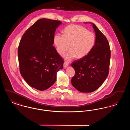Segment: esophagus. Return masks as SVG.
<instances>
[{"mask_svg":"<svg viewBox=\"0 0 130 130\" xmlns=\"http://www.w3.org/2000/svg\"><path fill=\"white\" fill-rule=\"evenodd\" d=\"M68 65H69L68 62L65 61L64 63V64H63V67H64V68L65 69V68H67V67H68Z\"/></svg>","mask_w":130,"mask_h":130,"instance_id":"34e87169","label":"esophagus"}]
</instances>
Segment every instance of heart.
I'll list each match as a JSON object with an SVG mask.
<instances>
[{
	"label": "heart",
	"instance_id": "1",
	"mask_svg": "<svg viewBox=\"0 0 130 130\" xmlns=\"http://www.w3.org/2000/svg\"><path fill=\"white\" fill-rule=\"evenodd\" d=\"M53 42L60 56H64L70 48L65 56L67 60H70L76 56L82 58L87 56L95 45L96 36L94 33L81 26L70 25L65 28L63 35L56 33L54 35Z\"/></svg>",
	"mask_w": 130,
	"mask_h": 130
}]
</instances>
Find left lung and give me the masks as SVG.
I'll return each mask as SVG.
<instances>
[{
  "mask_svg": "<svg viewBox=\"0 0 130 130\" xmlns=\"http://www.w3.org/2000/svg\"><path fill=\"white\" fill-rule=\"evenodd\" d=\"M91 23L96 36V42L92 51L71 66L75 74L72 85L82 93H91L101 86L109 74L111 57L109 44L105 36L93 23Z\"/></svg>",
  "mask_w": 130,
  "mask_h": 130,
  "instance_id": "obj_1",
  "label": "left lung"
}]
</instances>
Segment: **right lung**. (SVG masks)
<instances>
[{
    "instance_id": "obj_1",
    "label": "right lung",
    "mask_w": 130,
    "mask_h": 130,
    "mask_svg": "<svg viewBox=\"0 0 130 130\" xmlns=\"http://www.w3.org/2000/svg\"><path fill=\"white\" fill-rule=\"evenodd\" d=\"M60 21L38 20L25 32L20 41L18 57L20 72L30 86L44 91L55 82L63 68V60L57 53L53 38Z\"/></svg>"
}]
</instances>
